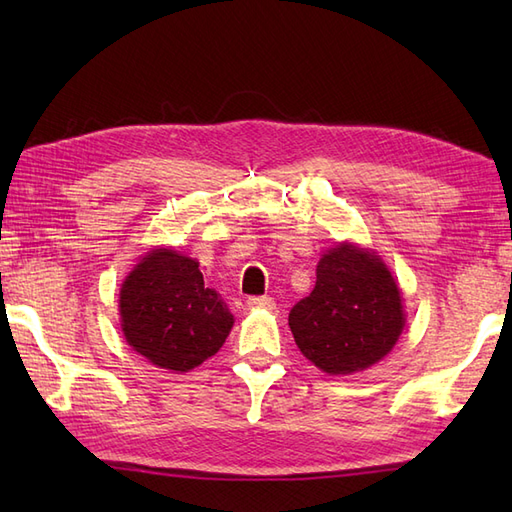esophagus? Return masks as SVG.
Masks as SVG:
<instances>
[{
  "label": "esophagus",
  "mask_w": 512,
  "mask_h": 512,
  "mask_svg": "<svg viewBox=\"0 0 512 512\" xmlns=\"http://www.w3.org/2000/svg\"><path fill=\"white\" fill-rule=\"evenodd\" d=\"M247 307H252V309H273L275 307V301H273V297H250L247 299Z\"/></svg>",
  "instance_id": "34e87169"
}]
</instances>
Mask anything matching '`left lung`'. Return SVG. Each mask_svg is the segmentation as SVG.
<instances>
[{"label":"left lung","instance_id":"left-lung-1","mask_svg":"<svg viewBox=\"0 0 512 512\" xmlns=\"http://www.w3.org/2000/svg\"><path fill=\"white\" fill-rule=\"evenodd\" d=\"M288 324L305 359L327 374H352L391 352L404 307L376 254L337 245L320 258L316 286L290 309Z\"/></svg>","mask_w":512,"mask_h":512}]
</instances>
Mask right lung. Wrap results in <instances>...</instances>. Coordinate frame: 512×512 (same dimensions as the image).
I'll return each instance as SVG.
<instances>
[{
	"label": "right lung",
	"mask_w": 512,
	"mask_h": 512,
	"mask_svg": "<svg viewBox=\"0 0 512 512\" xmlns=\"http://www.w3.org/2000/svg\"><path fill=\"white\" fill-rule=\"evenodd\" d=\"M121 329L149 363L188 371L222 348L232 327L224 299L205 286L198 262L151 252L119 292Z\"/></svg>",
	"instance_id": "1"
}]
</instances>
